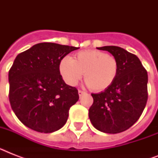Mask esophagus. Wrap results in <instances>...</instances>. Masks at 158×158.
I'll use <instances>...</instances> for the list:
<instances>
[{
	"instance_id": "34e87169",
	"label": "esophagus",
	"mask_w": 158,
	"mask_h": 158,
	"mask_svg": "<svg viewBox=\"0 0 158 158\" xmlns=\"http://www.w3.org/2000/svg\"><path fill=\"white\" fill-rule=\"evenodd\" d=\"M78 93H79V97H81L83 94H85V93H84V91H82V90H79V92H78Z\"/></svg>"
}]
</instances>
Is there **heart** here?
Segmentation results:
<instances>
[{"label":"heart","mask_w":158,"mask_h":158,"mask_svg":"<svg viewBox=\"0 0 158 158\" xmlns=\"http://www.w3.org/2000/svg\"><path fill=\"white\" fill-rule=\"evenodd\" d=\"M117 60L96 50L81 51L74 59L64 56L60 62L59 70L68 85L74 86L83 73L85 84L94 91H103L111 85L117 76Z\"/></svg>","instance_id":"obj_1"}]
</instances>
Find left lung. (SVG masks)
I'll use <instances>...</instances> for the list:
<instances>
[{
  "label": "left lung",
  "instance_id": "left-lung-1",
  "mask_svg": "<svg viewBox=\"0 0 158 158\" xmlns=\"http://www.w3.org/2000/svg\"><path fill=\"white\" fill-rule=\"evenodd\" d=\"M107 51L117 60L119 69L115 81L99 94H92L94 103L89 116L97 130L117 134L135 124L148 100V73L135 55L115 46L98 48Z\"/></svg>",
  "mask_w": 158,
  "mask_h": 158
}]
</instances>
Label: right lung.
Instances as JSON below:
<instances>
[{
	"label": "right lung",
	"mask_w": 158,
	"mask_h": 158,
	"mask_svg": "<svg viewBox=\"0 0 158 158\" xmlns=\"http://www.w3.org/2000/svg\"><path fill=\"white\" fill-rule=\"evenodd\" d=\"M75 47L38 43L19 54L9 71L12 110L27 127L52 133L66 123L69 110L79 100L76 88L62 79L59 64Z\"/></svg>",
	"instance_id": "obj_1"
}]
</instances>
